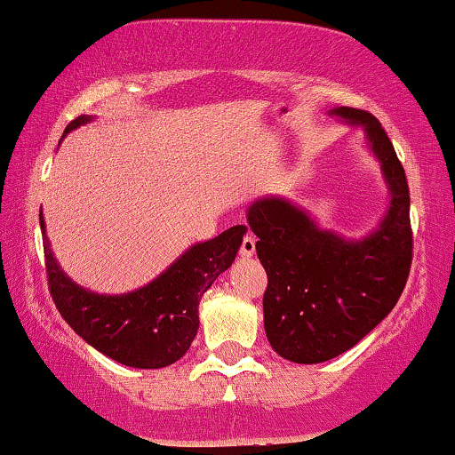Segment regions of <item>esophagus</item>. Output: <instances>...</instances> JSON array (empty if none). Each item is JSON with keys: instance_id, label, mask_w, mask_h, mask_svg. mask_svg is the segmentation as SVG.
<instances>
[{"instance_id": "1", "label": "esophagus", "mask_w": 455, "mask_h": 455, "mask_svg": "<svg viewBox=\"0 0 455 455\" xmlns=\"http://www.w3.org/2000/svg\"><path fill=\"white\" fill-rule=\"evenodd\" d=\"M254 254H256V240H254V235H245L243 240H242V245H240V256L243 259H250Z\"/></svg>"}]
</instances>
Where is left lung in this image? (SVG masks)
<instances>
[{"label":"left lung","instance_id":"obj_1","mask_svg":"<svg viewBox=\"0 0 455 455\" xmlns=\"http://www.w3.org/2000/svg\"><path fill=\"white\" fill-rule=\"evenodd\" d=\"M329 115L361 126L381 165L389 205L377 228L345 237L278 196L256 199L245 212L267 274L266 337L282 359L300 364L331 361L367 337L397 304L411 267L409 188L389 137L364 110L337 107Z\"/></svg>","mask_w":455,"mask_h":455}]
</instances>
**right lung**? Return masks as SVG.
<instances>
[{
    "label": "right lung",
    "instance_id": "obj_1",
    "mask_svg": "<svg viewBox=\"0 0 455 455\" xmlns=\"http://www.w3.org/2000/svg\"><path fill=\"white\" fill-rule=\"evenodd\" d=\"M94 116L82 115L62 139ZM50 294L62 318L96 351L126 367L163 369L189 351L199 329V300L215 278L234 264L248 228L234 226L197 242L157 278L124 294H99L74 282L60 267L40 212Z\"/></svg>",
    "mask_w": 455,
    "mask_h": 455
}]
</instances>
